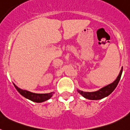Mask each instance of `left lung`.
Listing matches in <instances>:
<instances>
[{"mask_svg": "<svg viewBox=\"0 0 130 130\" xmlns=\"http://www.w3.org/2000/svg\"><path fill=\"white\" fill-rule=\"evenodd\" d=\"M123 68H122L119 75L117 77V79L112 83L103 87L102 88L100 89L99 90L96 92H83L81 90H77L78 92L80 94L82 95L84 98L87 99L92 100H101L104 98L108 96L112 92V91L115 89L117 86L118 85L119 81H120V77H121L122 73Z\"/></svg>", "mask_w": 130, "mask_h": 130, "instance_id": "1", "label": "left lung"}]
</instances>
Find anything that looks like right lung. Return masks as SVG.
I'll return each instance as SVG.
<instances>
[{
  "mask_svg": "<svg viewBox=\"0 0 130 130\" xmlns=\"http://www.w3.org/2000/svg\"><path fill=\"white\" fill-rule=\"evenodd\" d=\"M13 85H14L15 88L17 89V90L23 96L30 100L34 102H37V103H41V102H45V101L50 99L54 94V92L47 93V94H36V93L27 91V90H22V89L18 88L15 84H13Z\"/></svg>",
  "mask_w": 130,
  "mask_h": 130,
  "instance_id": "add662e5",
  "label": "right lung"
}]
</instances>
